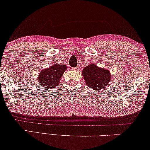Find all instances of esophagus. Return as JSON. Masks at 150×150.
<instances>
[{
	"mask_svg": "<svg viewBox=\"0 0 150 150\" xmlns=\"http://www.w3.org/2000/svg\"><path fill=\"white\" fill-rule=\"evenodd\" d=\"M74 70H75V71H79V67L78 66V67H75V68L74 69Z\"/></svg>",
	"mask_w": 150,
	"mask_h": 150,
	"instance_id": "esophagus-1",
	"label": "esophagus"
}]
</instances>
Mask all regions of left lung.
<instances>
[{"mask_svg":"<svg viewBox=\"0 0 150 150\" xmlns=\"http://www.w3.org/2000/svg\"><path fill=\"white\" fill-rule=\"evenodd\" d=\"M81 74L87 86L96 91L104 89L113 79L108 69L99 67L93 63L83 69Z\"/></svg>","mask_w":150,"mask_h":150,"instance_id":"left-lung-1","label":"left lung"}]
</instances>
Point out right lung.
I'll return each instance as SVG.
<instances>
[{"instance_id":"right-lung-1","label":"right lung","mask_w":150,"mask_h":150,"mask_svg":"<svg viewBox=\"0 0 150 150\" xmlns=\"http://www.w3.org/2000/svg\"><path fill=\"white\" fill-rule=\"evenodd\" d=\"M67 69V67L66 65L57 63L52 64L48 68L42 69L37 78L39 86L44 89L55 88L61 83L62 76Z\"/></svg>"}]
</instances>
